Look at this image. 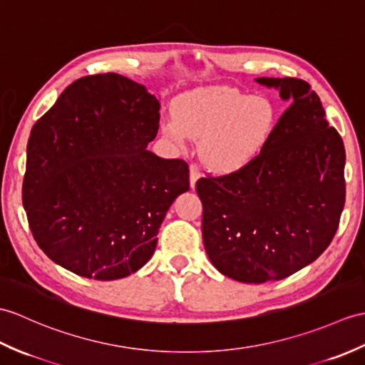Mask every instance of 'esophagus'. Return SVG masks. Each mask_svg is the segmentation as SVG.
Wrapping results in <instances>:
<instances>
[{"instance_id":"34e87169","label":"esophagus","mask_w":365,"mask_h":365,"mask_svg":"<svg viewBox=\"0 0 365 365\" xmlns=\"http://www.w3.org/2000/svg\"><path fill=\"white\" fill-rule=\"evenodd\" d=\"M199 177H200L199 166L191 163L190 165V185H191V188H194V186H196V182L199 180Z\"/></svg>"}]
</instances>
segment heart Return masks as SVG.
Wrapping results in <instances>:
<instances>
[{
	"label": "heart",
	"mask_w": 365,
	"mask_h": 365,
	"mask_svg": "<svg viewBox=\"0 0 365 365\" xmlns=\"http://www.w3.org/2000/svg\"><path fill=\"white\" fill-rule=\"evenodd\" d=\"M275 121V107L269 99L215 87L182 98L177 115H168L162 129L179 146L190 138L202 140L203 162L217 173H233L259 155Z\"/></svg>",
	"instance_id": "b5f03b06"
}]
</instances>
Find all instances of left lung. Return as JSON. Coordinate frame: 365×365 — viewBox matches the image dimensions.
Returning <instances> with one entry per match:
<instances>
[{"mask_svg": "<svg viewBox=\"0 0 365 365\" xmlns=\"http://www.w3.org/2000/svg\"><path fill=\"white\" fill-rule=\"evenodd\" d=\"M287 103L267 144L238 171L202 177V236L219 272L242 283L283 279L333 241L345 203V149L309 83L258 78Z\"/></svg>", "mask_w": 365, "mask_h": 365, "instance_id": "1", "label": "left lung"}]
</instances>
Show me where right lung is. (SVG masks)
<instances>
[{"label": "right lung", "instance_id": "add662e5", "mask_svg": "<svg viewBox=\"0 0 365 365\" xmlns=\"http://www.w3.org/2000/svg\"><path fill=\"white\" fill-rule=\"evenodd\" d=\"M160 103L116 73L68 86L34 124L23 207L34 240L73 274L108 282L154 255L158 228L190 169L148 150Z\"/></svg>", "mask_w": 365, "mask_h": 365}]
</instances>
